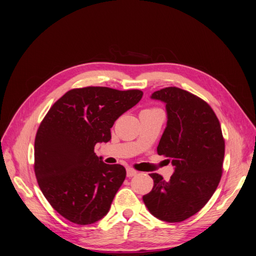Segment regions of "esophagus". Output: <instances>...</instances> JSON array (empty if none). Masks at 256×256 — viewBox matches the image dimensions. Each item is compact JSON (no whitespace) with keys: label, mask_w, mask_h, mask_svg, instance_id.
Returning a JSON list of instances; mask_svg holds the SVG:
<instances>
[{"label":"esophagus","mask_w":256,"mask_h":256,"mask_svg":"<svg viewBox=\"0 0 256 256\" xmlns=\"http://www.w3.org/2000/svg\"><path fill=\"white\" fill-rule=\"evenodd\" d=\"M126 172H127V177H132V176H134L138 173L136 170H134L132 168H126Z\"/></svg>","instance_id":"obj_1"}]
</instances>
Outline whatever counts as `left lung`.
Instances as JSON below:
<instances>
[{"label":"left lung","instance_id":"left-lung-1","mask_svg":"<svg viewBox=\"0 0 256 256\" xmlns=\"http://www.w3.org/2000/svg\"><path fill=\"white\" fill-rule=\"evenodd\" d=\"M150 98L166 104V127L157 152L172 161L174 173L168 182L157 173L150 174L154 187L143 202L157 219L182 222L206 205L220 182L222 130L209 104L187 90L166 88Z\"/></svg>","mask_w":256,"mask_h":256}]
</instances>
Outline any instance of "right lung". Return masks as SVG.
Instances as JSON below:
<instances>
[{"instance_id":"1","label":"right lung","mask_w":256,"mask_h":256,"mask_svg":"<svg viewBox=\"0 0 256 256\" xmlns=\"http://www.w3.org/2000/svg\"><path fill=\"white\" fill-rule=\"evenodd\" d=\"M142 96L138 90L74 88L44 116L35 138V175L44 198L65 219L88 226L109 212L126 170L104 164L94 148L111 140L114 122Z\"/></svg>"}]
</instances>
